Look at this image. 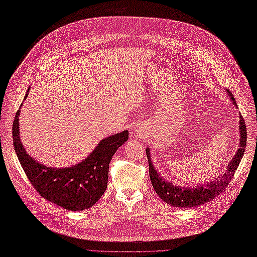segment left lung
<instances>
[{
  "mask_svg": "<svg viewBox=\"0 0 257 257\" xmlns=\"http://www.w3.org/2000/svg\"><path fill=\"white\" fill-rule=\"evenodd\" d=\"M227 92L230 96V99L232 100L233 103L235 104V99L232 96V93L228 89ZM240 148L237 149L234 157L230 161L226 172H223L221 176L219 177V179H216L215 181H211V182L207 184L194 187H182L176 184H172L170 182H167L165 179H162L160 174L156 171V169L152 162V158H150L149 148H147L146 155L149 165V177L156 193L158 194V196L162 201H165L167 204L173 206V207H196V206L212 201V199L217 197L221 192H223V190L229 185L244 155L247 135L245 122H244V118L242 116H240Z\"/></svg>",
  "mask_w": 257,
  "mask_h": 257,
  "instance_id": "left-lung-1",
  "label": "left lung"
}]
</instances>
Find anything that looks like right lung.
<instances>
[{
  "mask_svg": "<svg viewBox=\"0 0 257 257\" xmlns=\"http://www.w3.org/2000/svg\"><path fill=\"white\" fill-rule=\"evenodd\" d=\"M20 112H16L13 122V144L18 160L36 191L47 201L67 210L92 207L107 189L109 164L116 149L127 141V130L103 139L78 165L51 168L39 164L25 150L20 137Z\"/></svg>",
  "mask_w": 257,
  "mask_h": 257,
  "instance_id": "1",
  "label": "right lung"
}]
</instances>
